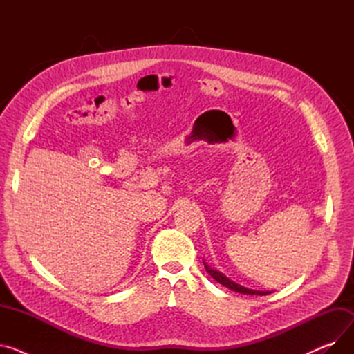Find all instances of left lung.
Masks as SVG:
<instances>
[{"instance_id": "obj_1", "label": "left lung", "mask_w": 354, "mask_h": 354, "mask_svg": "<svg viewBox=\"0 0 354 354\" xmlns=\"http://www.w3.org/2000/svg\"><path fill=\"white\" fill-rule=\"evenodd\" d=\"M205 270H207V272L214 278V280H215L216 283L222 284V286L230 288V290H232V291L243 292V294H252V295H267V294H270V291H257V290H250V288H245V287L239 286V284H235V283H232L231 280H228V278H227L225 275H222L221 272H218V271H215V270H211L207 264H205Z\"/></svg>"}]
</instances>
